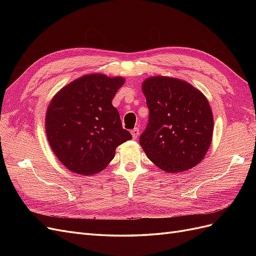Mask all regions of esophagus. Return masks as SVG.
<instances>
[{
  "mask_svg": "<svg viewBox=\"0 0 256 256\" xmlns=\"http://www.w3.org/2000/svg\"><path fill=\"white\" fill-rule=\"evenodd\" d=\"M138 134H140V130H138V128H134V129L131 130V136H132L134 140H136Z\"/></svg>",
  "mask_w": 256,
  "mask_h": 256,
  "instance_id": "obj_1",
  "label": "esophagus"
}]
</instances>
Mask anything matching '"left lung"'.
I'll list each match as a JSON object with an SVG mask.
<instances>
[{"label": "left lung", "mask_w": 256, "mask_h": 256, "mask_svg": "<svg viewBox=\"0 0 256 256\" xmlns=\"http://www.w3.org/2000/svg\"><path fill=\"white\" fill-rule=\"evenodd\" d=\"M150 110L140 136L147 158L168 173L184 172L202 161L210 147L214 116L205 95L184 80L150 76L142 83Z\"/></svg>", "instance_id": "1"}]
</instances>
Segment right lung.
<instances>
[{
    "mask_svg": "<svg viewBox=\"0 0 256 256\" xmlns=\"http://www.w3.org/2000/svg\"><path fill=\"white\" fill-rule=\"evenodd\" d=\"M125 83L122 76L90 74L60 88L46 113V134L54 154L69 171L80 175L102 172L118 145L131 140L112 104Z\"/></svg>",
    "mask_w": 256,
    "mask_h": 256,
    "instance_id": "right-lung-1",
    "label": "right lung"
}]
</instances>
